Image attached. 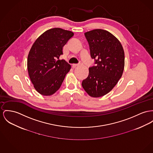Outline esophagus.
I'll use <instances>...</instances> for the list:
<instances>
[{
	"label": "esophagus",
	"mask_w": 153,
	"mask_h": 153,
	"mask_svg": "<svg viewBox=\"0 0 153 153\" xmlns=\"http://www.w3.org/2000/svg\"><path fill=\"white\" fill-rule=\"evenodd\" d=\"M82 64V62H80L79 64H72V67H73V68H75L76 66H78L79 65H81Z\"/></svg>",
	"instance_id": "obj_1"
}]
</instances>
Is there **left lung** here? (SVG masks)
Instances as JSON below:
<instances>
[{
  "label": "left lung",
  "instance_id": "left-lung-1",
  "mask_svg": "<svg viewBox=\"0 0 153 153\" xmlns=\"http://www.w3.org/2000/svg\"><path fill=\"white\" fill-rule=\"evenodd\" d=\"M95 66L89 67V75L82 86L92 97H100L110 92L122 76L125 54L119 40L110 32L96 29L85 33Z\"/></svg>",
  "mask_w": 153,
  "mask_h": 153
}]
</instances>
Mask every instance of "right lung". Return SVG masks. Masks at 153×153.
Instances as JSON below:
<instances>
[{
  "label": "right lung",
  "mask_w": 153,
  "mask_h": 153,
  "mask_svg": "<svg viewBox=\"0 0 153 153\" xmlns=\"http://www.w3.org/2000/svg\"><path fill=\"white\" fill-rule=\"evenodd\" d=\"M71 31L54 28L43 32L29 52L27 68L35 90L43 96H51L61 86L71 66L63 60V47L73 36Z\"/></svg>",
  "instance_id": "1"
}]
</instances>
